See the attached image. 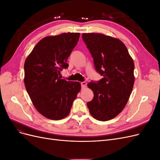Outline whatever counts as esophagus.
<instances>
[{"mask_svg":"<svg viewBox=\"0 0 160 160\" xmlns=\"http://www.w3.org/2000/svg\"><path fill=\"white\" fill-rule=\"evenodd\" d=\"M81 88H82V89H83L86 88V86H87V82H85V81L81 82Z\"/></svg>","mask_w":160,"mask_h":160,"instance_id":"1","label":"esophagus"}]
</instances>
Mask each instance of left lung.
<instances>
[{
	"instance_id": "1",
	"label": "left lung",
	"mask_w": 160,
	"mask_h": 160,
	"mask_svg": "<svg viewBox=\"0 0 160 160\" xmlns=\"http://www.w3.org/2000/svg\"><path fill=\"white\" fill-rule=\"evenodd\" d=\"M82 38L93 58L95 69L103 76L88 88L93 99L88 103L89 112L99 121L115 118L126 105L133 88L134 62L127 47L118 38L101 33H83Z\"/></svg>"
}]
</instances>
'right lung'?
<instances>
[{"instance_id": "add662e5", "label": "right lung", "mask_w": 160, "mask_h": 160, "mask_svg": "<svg viewBox=\"0 0 160 160\" xmlns=\"http://www.w3.org/2000/svg\"><path fill=\"white\" fill-rule=\"evenodd\" d=\"M80 37L65 32L45 37L38 42L24 65V83L36 109L44 117L60 120L70 113L81 88L79 82L67 81L59 75L67 68V59Z\"/></svg>"}]
</instances>
